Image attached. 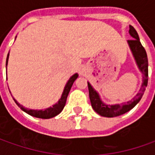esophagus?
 Segmentation results:
<instances>
[{
  "instance_id": "1",
  "label": "esophagus",
  "mask_w": 155,
  "mask_h": 155,
  "mask_svg": "<svg viewBox=\"0 0 155 155\" xmlns=\"http://www.w3.org/2000/svg\"><path fill=\"white\" fill-rule=\"evenodd\" d=\"M85 73H86V69L84 68V67H80L79 68V74L80 75L84 76L85 75Z\"/></svg>"
}]
</instances>
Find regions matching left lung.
I'll list each match as a JSON object with an SVG mask.
<instances>
[{
	"label": "left lung",
	"instance_id": "left-lung-1",
	"mask_svg": "<svg viewBox=\"0 0 155 155\" xmlns=\"http://www.w3.org/2000/svg\"><path fill=\"white\" fill-rule=\"evenodd\" d=\"M129 35L133 38V39L127 40V44H128L130 50L132 51L134 60L136 61L137 68L143 74L142 76L143 83L141 85L139 92L133 97L132 100L127 101V103L125 102V103H121V104H108L102 101L99 93L94 88L90 83L88 82V94H89V99H90L92 107L94 110V111L97 112L101 116L115 117V116L123 115L129 110H131L140 101L144 94L146 87L148 85V77H149L148 66H149V63H148L147 53L141 44L136 29L131 25L129 26Z\"/></svg>",
	"mask_w": 155,
	"mask_h": 155
}]
</instances>
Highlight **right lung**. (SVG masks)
<instances>
[{"label": "right lung", "mask_w": 155, "mask_h": 155, "mask_svg": "<svg viewBox=\"0 0 155 155\" xmlns=\"http://www.w3.org/2000/svg\"><path fill=\"white\" fill-rule=\"evenodd\" d=\"M16 38H17V36H16ZM8 59H9V53L7 54V57H6V67H7ZM78 73H75V74H73V75L71 76V78H69V80L67 81V83L66 84V85H65V88H64L62 94L61 96L60 100H58L55 104H53L52 106L49 107V108L44 109V110H31V109L25 108V107L22 106V104H19L18 102L15 100L13 97H12V98H13V100H14L15 103L18 104V106L20 107V109H21L22 110H23L24 112H26L27 114H28V115H30V116H35V117H37V118L50 119V118H52V117H54V116H57L58 114H60L61 112L62 111L64 106H65V104H66V101H67L68 94H69V92L71 90V86H72V84L74 83V81L78 78ZM9 91H10V90H9Z\"/></svg>", "instance_id": "obj_1"}]
</instances>
